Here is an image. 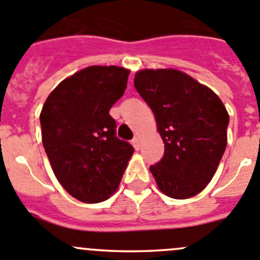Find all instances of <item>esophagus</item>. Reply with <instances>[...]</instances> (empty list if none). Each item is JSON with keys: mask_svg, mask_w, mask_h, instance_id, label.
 <instances>
[{"mask_svg": "<svg viewBox=\"0 0 260 260\" xmlns=\"http://www.w3.org/2000/svg\"><path fill=\"white\" fill-rule=\"evenodd\" d=\"M132 143H133V146H135L136 148H140V146H141V138H140V136H135V138H133L132 140Z\"/></svg>", "mask_w": 260, "mask_h": 260, "instance_id": "obj_1", "label": "esophagus"}]
</instances>
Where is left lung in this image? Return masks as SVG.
Segmentation results:
<instances>
[{"instance_id": "1", "label": "left lung", "mask_w": 260, "mask_h": 260, "mask_svg": "<svg viewBox=\"0 0 260 260\" xmlns=\"http://www.w3.org/2000/svg\"><path fill=\"white\" fill-rule=\"evenodd\" d=\"M135 87L155 114L165 143L162 158L150 166L168 197L190 198L215 175L228 145L229 114L211 89L176 70H142Z\"/></svg>"}]
</instances>
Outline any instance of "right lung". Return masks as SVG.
<instances>
[{
    "label": "right lung",
    "mask_w": 260,
    "mask_h": 260,
    "mask_svg": "<svg viewBox=\"0 0 260 260\" xmlns=\"http://www.w3.org/2000/svg\"><path fill=\"white\" fill-rule=\"evenodd\" d=\"M129 71L91 66L63 80L40 113L45 153L60 185L85 203L114 193L135 148L117 137L109 110L127 87Z\"/></svg>",
    "instance_id": "1"
}]
</instances>
